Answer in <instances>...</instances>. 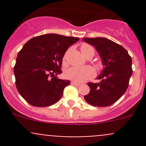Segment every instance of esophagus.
Wrapping results in <instances>:
<instances>
[{"mask_svg":"<svg viewBox=\"0 0 146 146\" xmlns=\"http://www.w3.org/2000/svg\"><path fill=\"white\" fill-rule=\"evenodd\" d=\"M71 85H74V86L78 87V86H80V83H78V82H74V81H72L71 82Z\"/></svg>","mask_w":146,"mask_h":146,"instance_id":"esophagus-1","label":"esophagus"}]
</instances>
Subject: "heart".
Instances as JSON below:
<instances>
[{"label": "heart", "instance_id": "obj_1", "mask_svg": "<svg viewBox=\"0 0 146 146\" xmlns=\"http://www.w3.org/2000/svg\"><path fill=\"white\" fill-rule=\"evenodd\" d=\"M80 49L84 56L90 50H94L91 46L88 44L82 45ZM66 55H67V53L65 54V58H66ZM65 76L68 79H70L73 81L82 82L93 77L95 76V70L90 66H83V67L73 66L66 70V71L65 72Z\"/></svg>", "mask_w": 146, "mask_h": 146}]
</instances>
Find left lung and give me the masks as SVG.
Masks as SVG:
<instances>
[{"label":"left lung","instance_id":"8db88e82","mask_svg":"<svg viewBox=\"0 0 146 146\" xmlns=\"http://www.w3.org/2000/svg\"><path fill=\"white\" fill-rule=\"evenodd\" d=\"M82 41L96 48L104 66L97 78L100 82L88 83L90 91L84 99L94 107L111 105L127 90L133 73L131 58L123 46L107 38H83Z\"/></svg>","mask_w":146,"mask_h":146}]
</instances>
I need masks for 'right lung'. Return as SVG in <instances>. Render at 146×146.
<instances>
[{"label":"right lung","instance_id":"add662e5","mask_svg":"<svg viewBox=\"0 0 146 146\" xmlns=\"http://www.w3.org/2000/svg\"><path fill=\"white\" fill-rule=\"evenodd\" d=\"M78 40L74 36L46 34L32 38L23 46L17 54L14 74L19 93L29 104L48 107L61 99L70 81L56 76L62 73L66 51Z\"/></svg>","mask_w":146,"mask_h":146}]
</instances>
